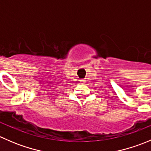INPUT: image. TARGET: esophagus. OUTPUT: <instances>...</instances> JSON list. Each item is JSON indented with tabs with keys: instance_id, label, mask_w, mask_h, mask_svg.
I'll return each mask as SVG.
<instances>
[{
	"instance_id": "esophagus-1",
	"label": "esophagus",
	"mask_w": 151,
	"mask_h": 151,
	"mask_svg": "<svg viewBox=\"0 0 151 151\" xmlns=\"http://www.w3.org/2000/svg\"><path fill=\"white\" fill-rule=\"evenodd\" d=\"M81 81H82V82H85V80H81Z\"/></svg>"
}]
</instances>
